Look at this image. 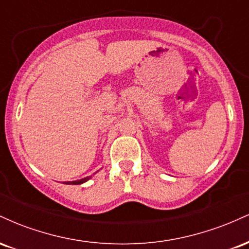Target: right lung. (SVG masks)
Masks as SVG:
<instances>
[{"label": "right lung", "mask_w": 249, "mask_h": 249, "mask_svg": "<svg viewBox=\"0 0 249 249\" xmlns=\"http://www.w3.org/2000/svg\"><path fill=\"white\" fill-rule=\"evenodd\" d=\"M90 178H91V176L85 177V178L79 179V180H73V181H64V184L65 185H81V184H84V182H87Z\"/></svg>", "instance_id": "1"}]
</instances>
